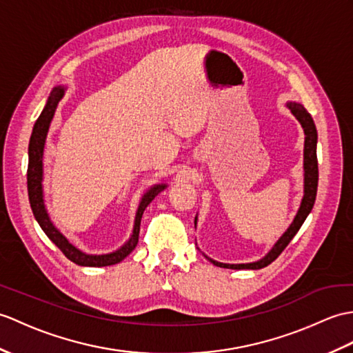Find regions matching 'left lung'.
<instances>
[{
  "mask_svg": "<svg viewBox=\"0 0 353 353\" xmlns=\"http://www.w3.org/2000/svg\"><path fill=\"white\" fill-rule=\"evenodd\" d=\"M288 108L292 111L293 116L296 117V120L301 123V126H302V129H304V134H305V141H304V196H302L298 214H296V216H294L290 227L284 232V234L280 237V239H278V242L274 245L272 250H270L263 259L252 261V263L228 265V263H219V261L212 260L206 256V259L209 261H212L215 266L230 268V269H261V268L270 265L284 251V248L290 243V241L293 239L294 234L298 233L301 225L304 224V221L307 219L311 209H313V206H314L316 194H317V182H319V167H317V153H316V147H317L316 125H314L313 119H311L310 112L301 103L289 102ZM195 224H196V218H195Z\"/></svg>",
  "mask_w": 353,
  "mask_h": 353,
  "instance_id": "8db88e82",
  "label": "left lung"
}]
</instances>
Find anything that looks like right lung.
<instances>
[{
    "label": "right lung",
    "instance_id": "obj_1",
    "mask_svg": "<svg viewBox=\"0 0 353 353\" xmlns=\"http://www.w3.org/2000/svg\"><path fill=\"white\" fill-rule=\"evenodd\" d=\"M64 96V87L59 85L54 87L48 97V102L45 108L40 114L39 119L34 123V128H32V134L30 138V145H28V170H27V185H28V199H30V206L34 218L42 227L45 234L51 239L57 247L61 250L64 254L73 263L79 266H93V268H101V266H111L121 261L130 252L134 251L138 243V236H139V224H141V218L145 208L149 206L152 200L157 196L161 191L167 188L165 183L154 185L147 191L141 201H139V206L135 215V223H134V232L132 236L129 237V241L120 247L117 251L110 252V254H87L78 250L75 245H72L68 237H65L59 228L54 225L48 215V210L45 208V200H43V149H45V141L46 135L49 130V125H51L52 117L57 110V105L61 101Z\"/></svg>",
    "mask_w": 353,
    "mask_h": 353
}]
</instances>
